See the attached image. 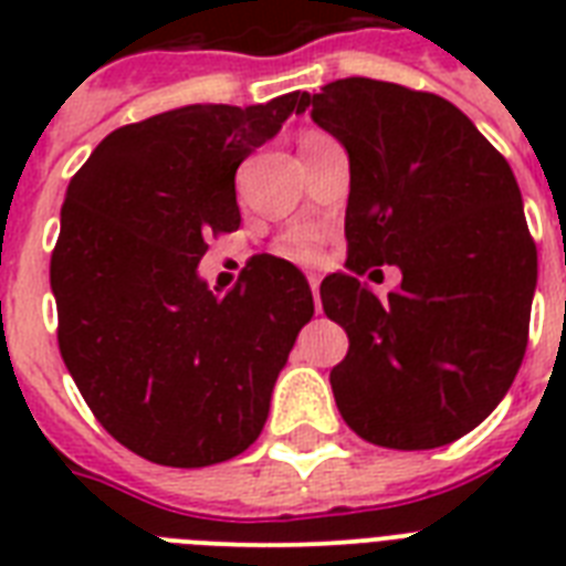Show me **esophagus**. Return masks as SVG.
I'll return each mask as SVG.
<instances>
[{
  "mask_svg": "<svg viewBox=\"0 0 566 566\" xmlns=\"http://www.w3.org/2000/svg\"><path fill=\"white\" fill-rule=\"evenodd\" d=\"M308 284H311V293H314V302H317V308H319V275H308Z\"/></svg>",
  "mask_w": 566,
  "mask_h": 566,
  "instance_id": "1",
  "label": "esophagus"
}]
</instances>
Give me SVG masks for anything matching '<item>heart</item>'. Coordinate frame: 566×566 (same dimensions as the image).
I'll return each instance as SVG.
<instances>
[{
  "mask_svg": "<svg viewBox=\"0 0 566 566\" xmlns=\"http://www.w3.org/2000/svg\"><path fill=\"white\" fill-rule=\"evenodd\" d=\"M323 247H326V234L319 229H293L279 240V255L296 264H317L323 258Z\"/></svg>",
  "mask_w": 566,
  "mask_h": 566,
  "instance_id": "heart-1",
  "label": "heart"
}]
</instances>
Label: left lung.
<instances>
[{
    "label": "left lung",
    "instance_id": "1",
    "mask_svg": "<svg viewBox=\"0 0 566 566\" xmlns=\"http://www.w3.org/2000/svg\"><path fill=\"white\" fill-rule=\"evenodd\" d=\"M349 155L346 266L402 270L381 302L349 273L319 284L349 335L332 370L346 426L387 449H434L509 394L528 344L537 249L509 161L434 93L337 78L302 93Z\"/></svg>",
    "mask_w": 566,
    "mask_h": 566
}]
</instances>
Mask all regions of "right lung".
I'll list each match as a JSON object with an SVG mask.
<instances>
[{"label": "right lung", "mask_w": 566, "mask_h": 566, "mask_svg": "<svg viewBox=\"0 0 566 566\" xmlns=\"http://www.w3.org/2000/svg\"><path fill=\"white\" fill-rule=\"evenodd\" d=\"M302 93L185 105L111 132L73 176L49 282L57 346L111 438L164 467H211L261 434L293 340L314 314L305 275L261 258L226 296L196 266L240 226L234 172Z\"/></svg>", "instance_id": "right-lung-1"}]
</instances>
